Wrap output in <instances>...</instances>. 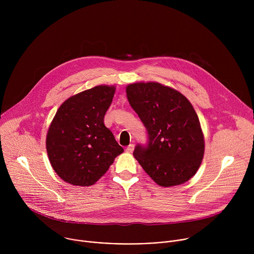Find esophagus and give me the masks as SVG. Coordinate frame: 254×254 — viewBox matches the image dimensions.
Here are the masks:
<instances>
[{
    "label": "esophagus",
    "mask_w": 254,
    "mask_h": 254,
    "mask_svg": "<svg viewBox=\"0 0 254 254\" xmlns=\"http://www.w3.org/2000/svg\"><path fill=\"white\" fill-rule=\"evenodd\" d=\"M133 150H134V144H129L128 147H127V149H126V152L127 153H128V154H130V153H132L133 152Z\"/></svg>",
    "instance_id": "obj_1"
}]
</instances>
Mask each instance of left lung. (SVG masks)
Instances as JSON below:
<instances>
[{"label": "left lung", "instance_id": "8db88e82", "mask_svg": "<svg viewBox=\"0 0 254 254\" xmlns=\"http://www.w3.org/2000/svg\"><path fill=\"white\" fill-rule=\"evenodd\" d=\"M126 91L149 136L147 147L134 148V158L158 185L184 184L197 173L205 151L193 105L178 90L158 82L131 83Z\"/></svg>", "mask_w": 254, "mask_h": 254}]
</instances>
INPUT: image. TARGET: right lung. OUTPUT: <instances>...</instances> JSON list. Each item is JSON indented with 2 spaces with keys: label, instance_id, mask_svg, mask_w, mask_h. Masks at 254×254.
<instances>
[{
  "label": "right lung",
  "instance_id": "right-lung-1",
  "mask_svg": "<svg viewBox=\"0 0 254 254\" xmlns=\"http://www.w3.org/2000/svg\"><path fill=\"white\" fill-rule=\"evenodd\" d=\"M116 86L97 85L66 99L53 118L46 149L55 173L66 183L88 187L124 152L104 126Z\"/></svg>",
  "mask_w": 254,
  "mask_h": 254
}]
</instances>
